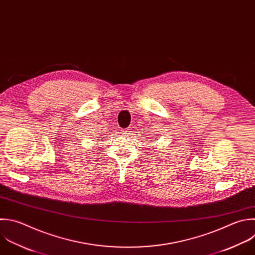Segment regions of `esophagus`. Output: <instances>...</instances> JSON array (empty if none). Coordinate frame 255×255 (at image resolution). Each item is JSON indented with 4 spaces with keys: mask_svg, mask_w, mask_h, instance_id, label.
Instances as JSON below:
<instances>
[{
    "mask_svg": "<svg viewBox=\"0 0 255 255\" xmlns=\"http://www.w3.org/2000/svg\"><path fill=\"white\" fill-rule=\"evenodd\" d=\"M129 129H122V133L123 134H129Z\"/></svg>",
    "mask_w": 255,
    "mask_h": 255,
    "instance_id": "34e87169",
    "label": "esophagus"
}]
</instances>
